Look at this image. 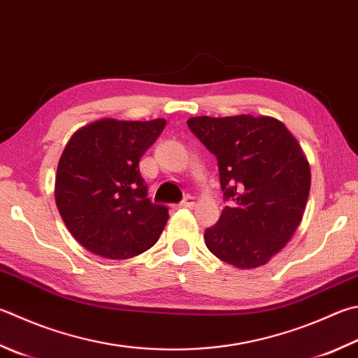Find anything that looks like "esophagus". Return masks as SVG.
Wrapping results in <instances>:
<instances>
[{
	"mask_svg": "<svg viewBox=\"0 0 358 358\" xmlns=\"http://www.w3.org/2000/svg\"><path fill=\"white\" fill-rule=\"evenodd\" d=\"M193 206H194V198L190 196V194H187V196L178 204V207L180 208H192Z\"/></svg>",
	"mask_w": 358,
	"mask_h": 358,
	"instance_id": "1",
	"label": "esophagus"
}]
</instances>
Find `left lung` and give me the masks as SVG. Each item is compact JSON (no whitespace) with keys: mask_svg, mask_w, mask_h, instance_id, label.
I'll use <instances>...</instances> for the list:
<instances>
[{"mask_svg":"<svg viewBox=\"0 0 358 358\" xmlns=\"http://www.w3.org/2000/svg\"><path fill=\"white\" fill-rule=\"evenodd\" d=\"M190 131L218 160L222 208L206 229L213 255L240 269L257 268L278 254L302 220L310 166L284 123L271 117H193Z\"/></svg>","mask_w":358,"mask_h":358,"instance_id":"1","label":"left lung"}]
</instances>
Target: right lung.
<instances>
[{"label":"right lung","instance_id":"add662e5","mask_svg":"<svg viewBox=\"0 0 358 358\" xmlns=\"http://www.w3.org/2000/svg\"><path fill=\"white\" fill-rule=\"evenodd\" d=\"M165 124L164 118H104L80 127L66 143L54 196L65 226L90 252L123 260L156 245L170 215L148 198L138 162Z\"/></svg>","mask_w":358,"mask_h":358}]
</instances>
